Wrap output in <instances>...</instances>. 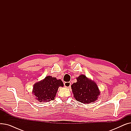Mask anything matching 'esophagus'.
I'll list each match as a JSON object with an SVG mask.
<instances>
[{
	"mask_svg": "<svg viewBox=\"0 0 131 131\" xmlns=\"http://www.w3.org/2000/svg\"><path fill=\"white\" fill-rule=\"evenodd\" d=\"M64 86L66 88H70L71 86V82H65L64 83Z\"/></svg>",
	"mask_w": 131,
	"mask_h": 131,
	"instance_id": "1",
	"label": "esophagus"
}]
</instances>
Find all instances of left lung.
<instances>
[{"label":"left lung","instance_id":"8db88e82","mask_svg":"<svg viewBox=\"0 0 131 131\" xmlns=\"http://www.w3.org/2000/svg\"><path fill=\"white\" fill-rule=\"evenodd\" d=\"M77 82L74 83L71 88L76 100L88 104L94 102L100 94L99 89L95 82L88 79L84 75H81L77 78Z\"/></svg>","mask_w":131,"mask_h":131}]
</instances>
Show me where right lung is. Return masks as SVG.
Here are the masks:
<instances>
[{
	"label": "right lung",
	"mask_w": 131,
	"mask_h": 131,
	"mask_svg": "<svg viewBox=\"0 0 131 131\" xmlns=\"http://www.w3.org/2000/svg\"><path fill=\"white\" fill-rule=\"evenodd\" d=\"M63 86L61 80L48 76L34 84L32 93L40 102H48L54 100L58 88Z\"/></svg>",
	"instance_id": "obj_1"
}]
</instances>
